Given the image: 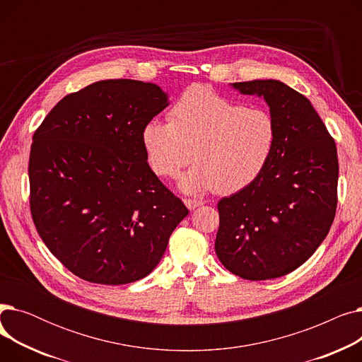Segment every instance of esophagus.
Returning <instances> with one entry per match:
<instances>
[{
  "label": "esophagus",
  "mask_w": 362,
  "mask_h": 362,
  "mask_svg": "<svg viewBox=\"0 0 362 362\" xmlns=\"http://www.w3.org/2000/svg\"><path fill=\"white\" fill-rule=\"evenodd\" d=\"M185 202V205L189 208V210H195V208H198V206H201L204 202L202 201H199V199H185L183 201Z\"/></svg>",
  "instance_id": "esophagus-1"
}]
</instances>
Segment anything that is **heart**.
Instances as JSON below:
<instances>
[{"instance_id": "1", "label": "heart", "mask_w": 362, "mask_h": 362, "mask_svg": "<svg viewBox=\"0 0 362 362\" xmlns=\"http://www.w3.org/2000/svg\"><path fill=\"white\" fill-rule=\"evenodd\" d=\"M170 122L151 120L142 145L151 168L161 177L182 176L186 194H236L267 167L277 142L272 112L246 107L205 86L186 89L168 112Z\"/></svg>"}]
</instances>
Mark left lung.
<instances>
[{"instance_id": "obj_1", "label": "left lung", "mask_w": 362, "mask_h": 362, "mask_svg": "<svg viewBox=\"0 0 362 362\" xmlns=\"http://www.w3.org/2000/svg\"><path fill=\"white\" fill-rule=\"evenodd\" d=\"M230 86L264 98L277 142L258 179L218 201L216 254L242 279L281 277L305 262L330 230L337 205L336 144L310 100L286 83L267 79Z\"/></svg>"}]
</instances>
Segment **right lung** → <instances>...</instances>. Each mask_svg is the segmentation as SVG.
Segmentation results:
<instances>
[{"label":"right lung","mask_w":362,"mask_h":362,"mask_svg":"<svg viewBox=\"0 0 362 362\" xmlns=\"http://www.w3.org/2000/svg\"><path fill=\"white\" fill-rule=\"evenodd\" d=\"M168 104L156 83L100 81L64 97L35 132L33 223L52 255L86 281L144 279L189 214L142 145L144 126Z\"/></svg>","instance_id":"1"}]
</instances>
